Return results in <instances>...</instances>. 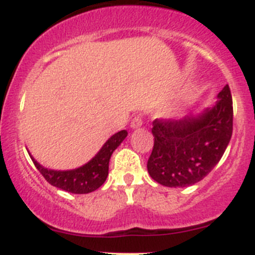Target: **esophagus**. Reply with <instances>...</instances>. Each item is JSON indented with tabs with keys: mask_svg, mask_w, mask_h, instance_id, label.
I'll list each match as a JSON object with an SVG mask.
<instances>
[{
	"mask_svg": "<svg viewBox=\"0 0 255 255\" xmlns=\"http://www.w3.org/2000/svg\"><path fill=\"white\" fill-rule=\"evenodd\" d=\"M143 125V116L142 115H135L132 118V122H130V127L132 128H139Z\"/></svg>",
	"mask_w": 255,
	"mask_h": 255,
	"instance_id": "obj_1",
	"label": "esophagus"
}]
</instances>
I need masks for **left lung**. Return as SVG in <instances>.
Masks as SVG:
<instances>
[{
	"label": "left lung",
	"mask_w": 255,
	"mask_h": 255,
	"mask_svg": "<svg viewBox=\"0 0 255 255\" xmlns=\"http://www.w3.org/2000/svg\"><path fill=\"white\" fill-rule=\"evenodd\" d=\"M212 109L181 120L156 118L154 145L146 163L149 175L168 187L201 181L222 158L233 132V101L226 85Z\"/></svg>",
	"instance_id": "8db88e82"
}]
</instances>
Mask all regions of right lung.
<instances>
[{
    "mask_svg": "<svg viewBox=\"0 0 255 255\" xmlns=\"http://www.w3.org/2000/svg\"><path fill=\"white\" fill-rule=\"evenodd\" d=\"M127 130L125 129L113 134L92 160L74 170H49L37 163V160H34L32 156L30 158L35 168L50 185L59 187L64 191L71 192V194H89L99 189L106 181L107 175H109L110 158L115 149L127 137Z\"/></svg>",
    "mask_w": 255,
    "mask_h": 255,
    "instance_id": "add662e5",
    "label": "right lung"
}]
</instances>
